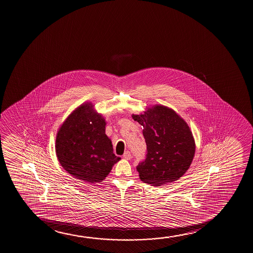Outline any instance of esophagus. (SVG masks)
Returning <instances> with one entry per match:
<instances>
[{
  "label": "esophagus",
  "instance_id": "1",
  "mask_svg": "<svg viewBox=\"0 0 253 253\" xmlns=\"http://www.w3.org/2000/svg\"><path fill=\"white\" fill-rule=\"evenodd\" d=\"M123 156H124V158L126 160H130L132 158L131 153L129 152V151H126Z\"/></svg>",
  "mask_w": 253,
  "mask_h": 253
}]
</instances>
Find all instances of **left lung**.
Instances as JSON below:
<instances>
[{"instance_id":"1","label":"left lung","mask_w":253,"mask_h":253,"mask_svg":"<svg viewBox=\"0 0 253 253\" xmlns=\"http://www.w3.org/2000/svg\"><path fill=\"white\" fill-rule=\"evenodd\" d=\"M132 118L142 125L147 144L145 160L136 167L140 179L158 187L182 176L195 152L194 137L187 123L163 105Z\"/></svg>"}]
</instances>
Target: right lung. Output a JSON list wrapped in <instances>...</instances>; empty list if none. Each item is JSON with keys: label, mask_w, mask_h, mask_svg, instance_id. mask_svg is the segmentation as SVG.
Segmentation results:
<instances>
[{"label": "right lung", "mask_w": 253, "mask_h": 253, "mask_svg": "<svg viewBox=\"0 0 253 253\" xmlns=\"http://www.w3.org/2000/svg\"><path fill=\"white\" fill-rule=\"evenodd\" d=\"M85 104L77 108L59 128L56 154L64 169L79 180L101 182L120 157L105 135V121Z\"/></svg>", "instance_id": "obj_1"}]
</instances>
